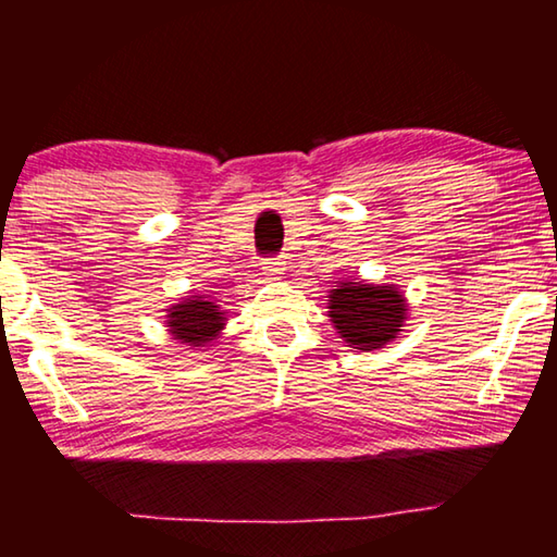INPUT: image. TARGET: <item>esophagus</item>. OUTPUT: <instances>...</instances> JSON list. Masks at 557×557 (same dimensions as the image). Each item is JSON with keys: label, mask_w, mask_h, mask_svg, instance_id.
<instances>
[{"label": "esophagus", "mask_w": 557, "mask_h": 557, "mask_svg": "<svg viewBox=\"0 0 557 557\" xmlns=\"http://www.w3.org/2000/svg\"><path fill=\"white\" fill-rule=\"evenodd\" d=\"M285 262H282L280 258H272V260H268L265 262V268H262V272H265L268 277H282L285 275Z\"/></svg>", "instance_id": "esophagus-1"}]
</instances>
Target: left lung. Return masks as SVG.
I'll return each mask as SVG.
<instances>
[{"mask_svg":"<svg viewBox=\"0 0 557 557\" xmlns=\"http://www.w3.org/2000/svg\"><path fill=\"white\" fill-rule=\"evenodd\" d=\"M329 322L338 338L356 351L385 348L403 332L410 305L398 285H373L363 280H338L329 289Z\"/></svg>","mask_w":557,"mask_h":557,"instance_id":"obj_1","label":"left lung"}]
</instances>
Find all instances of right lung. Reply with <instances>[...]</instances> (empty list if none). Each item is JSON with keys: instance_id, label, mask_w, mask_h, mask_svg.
<instances>
[{"instance_id": "1", "label": "right lung", "mask_w": 557, "mask_h": 557, "mask_svg": "<svg viewBox=\"0 0 557 557\" xmlns=\"http://www.w3.org/2000/svg\"><path fill=\"white\" fill-rule=\"evenodd\" d=\"M164 312L166 334L176 344L191 346L196 351H206V348L213 346L215 338L223 334L225 322H228V312L219 305V299H213L211 295H199V292L174 301Z\"/></svg>"}]
</instances>
